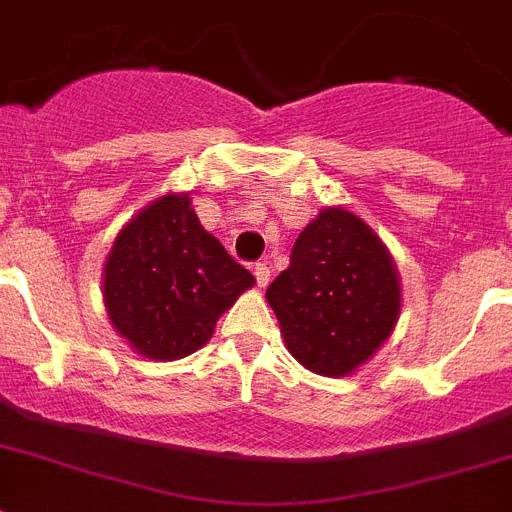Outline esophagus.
Instances as JSON below:
<instances>
[{
	"label": "esophagus",
	"instance_id": "34e87169",
	"mask_svg": "<svg viewBox=\"0 0 512 512\" xmlns=\"http://www.w3.org/2000/svg\"><path fill=\"white\" fill-rule=\"evenodd\" d=\"M253 276H256V284L264 289V286L269 284V279H271V269L266 264H256V266H253Z\"/></svg>",
	"mask_w": 512,
	"mask_h": 512
}]
</instances>
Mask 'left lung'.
<instances>
[{
    "label": "left lung",
    "instance_id": "1",
    "mask_svg": "<svg viewBox=\"0 0 512 512\" xmlns=\"http://www.w3.org/2000/svg\"><path fill=\"white\" fill-rule=\"evenodd\" d=\"M399 296L387 246L347 208H324L266 289L291 357L324 377H347L387 342Z\"/></svg>",
    "mask_w": 512,
    "mask_h": 512
}]
</instances>
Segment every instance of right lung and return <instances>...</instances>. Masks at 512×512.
I'll return each instance as SVG.
<instances>
[{"label": "right lung", "instance_id": "add662e5", "mask_svg": "<svg viewBox=\"0 0 512 512\" xmlns=\"http://www.w3.org/2000/svg\"><path fill=\"white\" fill-rule=\"evenodd\" d=\"M253 281L201 226L191 196L168 193L118 233L102 299L115 332L140 357L173 362L213 337L218 316Z\"/></svg>", "mask_w": 512, "mask_h": 512}]
</instances>
